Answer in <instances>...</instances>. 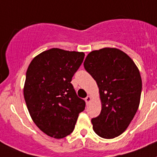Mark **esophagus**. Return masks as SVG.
<instances>
[{
  "mask_svg": "<svg viewBox=\"0 0 157 157\" xmlns=\"http://www.w3.org/2000/svg\"><path fill=\"white\" fill-rule=\"evenodd\" d=\"M85 102H86L87 104H89V102L91 101V97H90V96H88V97H87L85 99Z\"/></svg>",
  "mask_w": 157,
  "mask_h": 157,
  "instance_id": "esophagus-1",
  "label": "esophagus"
}]
</instances>
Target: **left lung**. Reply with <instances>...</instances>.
Listing matches in <instances>:
<instances>
[{
    "label": "left lung",
    "instance_id": "1",
    "mask_svg": "<svg viewBox=\"0 0 157 157\" xmlns=\"http://www.w3.org/2000/svg\"><path fill=\"white\" fill-rule=\"evenodd\" d=\"M84 67L97 81L102 109L92 119L101 137L112 139L125 131L139 107L142 81L139 69L127 54L114 48L89 52Z\"/></svg>",
    "mask_w": 157,
    "mask_h": 157
}]
</instances>
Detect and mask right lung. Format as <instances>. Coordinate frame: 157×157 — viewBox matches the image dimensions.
Here are the masks:
<instances>
[{"label":"right lung","mask_w":157,"mask_h":157,"mask_svg":"<svg viewBox=\"0 0 157 157\" xmlns=\"http://www.w3.org/2000/svg\"><path fill=\"white\" fill-rule=\"evenodd\" d=\"M85 53L51 48L36 56L26 72L24 97L32 119L43 132L60 139L74 130L85 101L71 84Z\"/></svg>","instance_id":"add662e5"}]
</instances>
